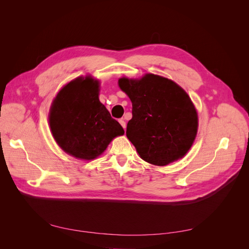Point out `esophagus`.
I'll use <instances>...</instances> for the list:
<instances>
[{
    "label": "esophagus",
    "instance_id": "1",
    "mask_svg": "<svg viewBox=\"0 0 249 249\" xmlns=\"http://www.w3.org/2000/svg\"><path fill=\"white\" fill-rule=\"evenodd\" d=\"M119 123L121 124V126H122L124 129L126 128V122L124 121V119H120V120H119Z\"/></svg>",
    "mask_w": 249,
    "mask_h": 249
}]
</instances>
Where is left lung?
I'll list each match as a JSON object with an SVG mask.
<instances>
[{
    "label": "left lung",
    "instance_id": "8db88e82",
    "mask_svg": "<svg viewBox=\"0 0 249 249\" xmlns=\"http://www.w3.org/2000/svg\"><path fill=\"white\" fill-rule=\"evenodd\" d=\"M118 84L132 102L126 135L140 158L159 166L184 158L198 131V114L185 89L152 73Z\"/></svg>",
    "mask_w": 249,
    "mask_h": 249
}]
</instances>
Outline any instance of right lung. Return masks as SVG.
Wrapping results in <instances>:
<instances>
[{"instance_id": "add662e5", "label": "right lung", "mask_w": 249, "mask_h": 249, "mask_svg": "<svg viewBox=\"0 0 249 249\" xmlns=\"http://www.w3.org/2000/svg\"><path fill=\"white\" fill-rule=\"evenodd\" d=\"M100 83L88 75L65 85L52 102L49 126L57 144L76 159L91 160L124 134L99 100Z\"/></svg>"}]
</instances>
